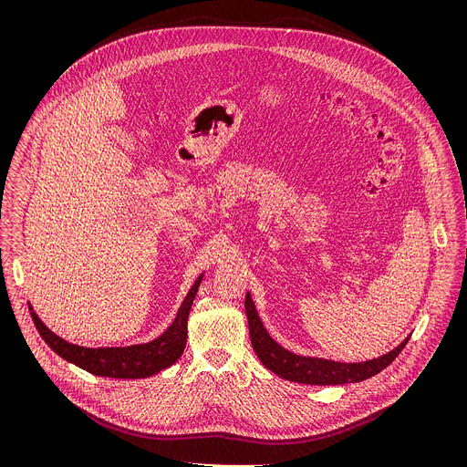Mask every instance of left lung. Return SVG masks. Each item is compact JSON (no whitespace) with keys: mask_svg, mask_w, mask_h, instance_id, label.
<instances>
[{"mask_svg":"<svg viewBox=\"0 0 467 467\" xmlns=\"http://www.w3.org/2000/svg\"><path fill=\"white\" fill-rule=\"evenodd\" d=\"M244 313L248 318L250 341L259 360L275 375L306 385H345L375 377L400 356V350L406 347L410 339L408 336L394 350L364 362H337L322 357L297 356L278 345L269 336L259 313L255 310L250 292H246L244 296Z\"/></svg>","mask_w":467,"mask_h":467,"instance_id":"1","label":"left lung"}]
</instances>
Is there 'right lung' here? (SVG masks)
Masks as SVG:
<instances>
[{
  "instance_id": "right-lung-1",
  "label": "right lung",
  "mask_w": 467,
  "mask_h": 467,
  "mask_svg": "<svg viewBox=\"0 0 467 467\" xmlns=\"http://www.w3.org/2000/svg\"><path fill=\"white\" fill-rule=\"evenodd\" d=\"M204 273H201L187 292L185 299L178 308L177 317L171 326L157 336L156 339L149 343H138L131 347H80L73 345L61 336L52 333L40 317L35 313L33 306L27 303L31 318L38 329L45 343L67 362L82 368L90 375L107 378H124V379H136V378L154 377L159 371L173 366L180 356L183 354L187 343V318L192 306V301L200 289L201 280Z\"/></svg>"
}]
</instances>
